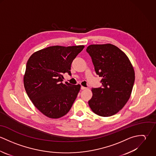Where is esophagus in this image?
<instances>
[{"label":"esophagus","instance_id":"1","mask_svg":"<svg viewBox=\"0 0 156 156\" xmlns=\"http://www.w3.org/2000/svg\"><path fill=\"white\" fill-rule=\"evenodd\" d=\"M87 89V88H86V87H83V86H82V87H81V89L84 90V89Z\"/></svg>","mask_w":156,"mask_h":156}]
</instances>
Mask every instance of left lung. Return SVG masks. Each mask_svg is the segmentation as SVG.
Returning a JSON list of instances; mask_svg holds the SVG:
<instances>
[{"mask_svg": "<svg viewBox=\"0 0 156 156\" xmlns=\"http://www.w3.org/2000/svg\"><path fill=\"white\" fill-rule=\"evenodd\" d=\"M102 87L92 88L89 107L95 114L112 116L123 108L133 89L135 74L127 56L111 44H91L87 48Z\"/></svg>", "mask_w": 156, "mask_h": 156, "instance_id": "8db88e82", "label": "left lung"}]
</instances>
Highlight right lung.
I'll return each mask as SVG.
<instances>
[{
  "instance_id": "obj_1",
  "label": "right lung",
  "mask_w": 156,
  "mask_h": 156,
  "mask_svg": "<svg viewBox=\"0 0 156 156\" xmlns=\"http://www.w3.org/2000/svg\"><path fill=\"white\" fill-rule=\"evenodd\" d=\"M84 47L50 46L34 53L29 58L24 87L34 105L45 116L59 118L70 110L81 87L62 83V74H71V63Z\"/></svg>"
}]
</instances>
